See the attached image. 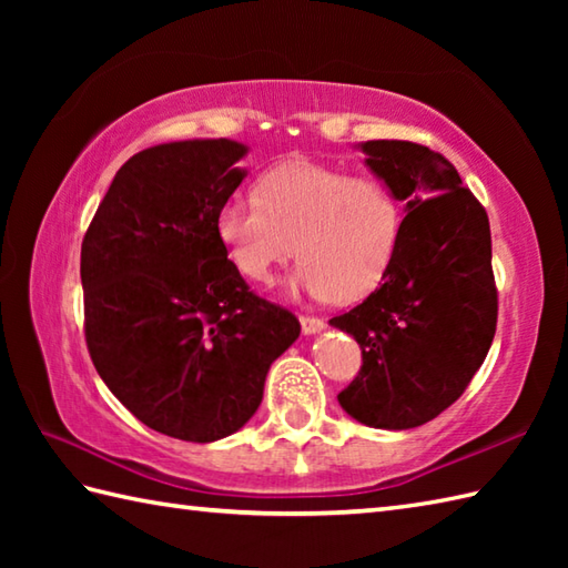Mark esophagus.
<instances>
[{
    "instance_id": "34e87169",
    "label": "esophagus",
    "mask_w": 568,
    "mask_h": 568,
    "mask_svg": "<svg viewBox=\"0 0 568 568\" xmlns=\"http://www.w3.org/2000/svg\"><path fill=\"white\" fill-rule=\"evenodd\" d=\"M300 327H303V334H317V332L324 329V320L300 315Z\"/></svg>"
}]
</instances>
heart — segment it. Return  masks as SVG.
Instances as JSON below:
<instances>
[{
    "mask_svg": "<svg viewBox=\"0 0 568 568\" xmlns=\"http://www.w3.org/2000/svg\"><path fill=\"white\" fill-rule=\"evenodd\" d=\"M403 234L400 200L376 175L291 159L268 168L256 195L234 192L216 212L229 263L253 283L300 258L293 291L356 303L390 271Z\"/></svg>",
    "mask_w": 568,
    "mask_h": 568,
    "instance_id": "obj_1",
    "label": "heart"
}]
</instances>
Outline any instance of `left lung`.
Listing matches in <instances>:
<instances>
[{
	"mask_svg": "<svg viewBox=\"0 0 568 568\" xmlns=\"http://www.w3.org/2000/svg\"><path fill=\"white\" fill-rule=\"evenodd\" d=\"M361 151L407 214L381 285L329 320L364 358L339 405L361 425L413 429L462 397L496 336L490 224L442 153L413 141H366Z\"/></svg>",
	"mask_w": 568,
	"mask_h": 568,
	"instance_id": "8db88e82",
	"label": "left lung"
}]
</instances>
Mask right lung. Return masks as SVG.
I'll use <instances>...</instances> for the list:
<instances>
[{"label":"right lung","mask_w":568,"mask_h":568,"mask_svg":"<svg viewBox=\"0 0 568 568\" xmlns=\"http://www.w3.org/2000/svg\"><path fill=\"white\" fill-rule=\"evenodd\" d=\"M246 151L192 139L131 155L82 239L92 364L131 415L183 442L244 427L271 364L300 336L293 312L253 295L216 236Z\"/></svg>","instance_id":"obj_1"}]
</instances>
